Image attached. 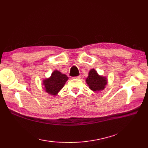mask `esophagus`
Instances as JSON below:
<instances>
[{
  "label": "esophagus",
  "mask_w": 148,
  "mask_h": 148,
  "mask_svg": "<svg viewBox=\"0 0 148 148\" xmlns=\"http://www.w3.org/2000/svg\"><path fill=\"white\" fill-rule=\"evenodd\" d=\"M80 78H81V77H80V76H77V77H73V78H74V79H79Z\"/></svg>",
  "instance_id": "34e87169"
}]
</instances>
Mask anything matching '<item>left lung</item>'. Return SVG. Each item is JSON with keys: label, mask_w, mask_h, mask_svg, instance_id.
I'll use <instances>...</instances> for the list:
<instances>
[{"label": "left lung", "mask_w": 148, "mask_h": 148, "mask_svg": "<svg viewBox=\"0 0 148 148\" xmlns=\"http://www.w3.org/2000/svg\"><path fill=\"white\" fill-rule=\"evenodd\" d=\"M86 82L89 88L96 92L103 90L107 84L106 78L99 76L95 69H91L89 71Z\"/></svg>", "instance_id": "left-lung-1"}]
</instances>
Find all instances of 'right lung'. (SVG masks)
<instances>
[{
    "mask_svg": "<svg viewBox=\"0 0 148 148\" xmlns=\"http://www.w3.org/2000/svg\"><path fill=\"white\" fill-rule=\"evenodd\" d=\"M68 79L66 75L62 74L59 71H53L50 78L43 80L45 91L51 95H57Z\"/></svg>",
    "mask_w": 148,
    "mask_h": 148,
    "instance_id": "add662e5",
    "label": "right lung"
}]
</instances>
